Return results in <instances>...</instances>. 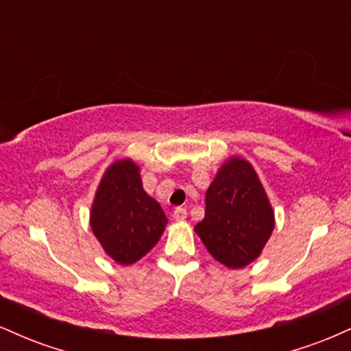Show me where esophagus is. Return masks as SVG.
<instances>
[{
    "mask_svg": "<svg viewBox=\"0 0 351 351\" xmlns=\"http://www.w3.org/2000/svg\"><path fill=\"white\" fill-rule=\"evenodd\" d=\"M186 216L188 213L184 208H176L175 211H173V217H175V221H178V223H183V221L186 219Z\"/></svg>",
    "mask_w": 351,
    "mask_h": 351,
    "instance_id": "obj_1",
    "label": "esophagus"
}]
</instances>
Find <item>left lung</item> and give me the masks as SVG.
<instances>
[{"label": "left lung", "mask_w": 351, "mask_h": 351, "mask_svg": "<svg viewBox=\"0 0 351 351\" xmlns=\"http://www.w3.org/2000/svg\"><path fill=\"white\" fill-rule=\"evenodd\" d=\"M276 216L251 162L232 155L221 165L206 191L204 217L195 232L228 269H243L263 254Z\"/></svg>", "instance_id": "left-lung-1"}]
</instances>
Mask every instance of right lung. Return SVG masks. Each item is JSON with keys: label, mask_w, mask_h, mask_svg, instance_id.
<instances>
[{"label": "right lung", "mask_w": 351, "mask_h": 351, "mask_svg": "<svg viewBox=\"0 0 351 351\" xmlns=\"http://www.w3.org/2000/svg\"><path fill=\"white\" fill-rule=\"evenodd\" d=\"M88 223L104 252L117 264L130 265L155 247L168 219L143 189L138 163L119 158L99 181Z\"/></svg>", "instance_id": "obj_1"}]
</instances>
